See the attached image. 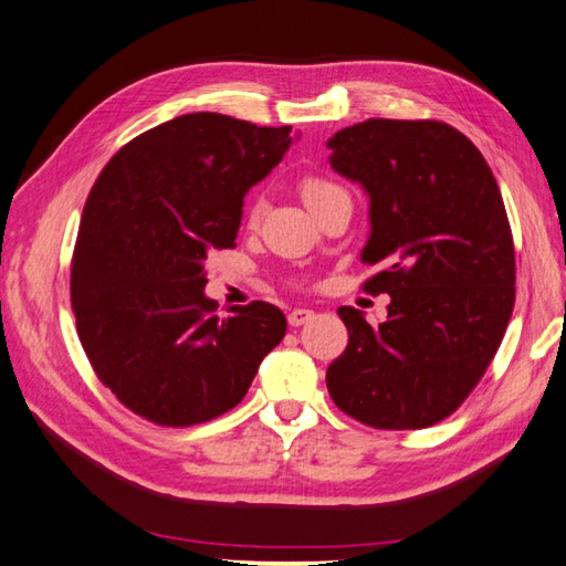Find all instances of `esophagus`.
Segmentation results:
<instances>
[{
    "mask_svg": "<svg viewBox=\"0 0 566 566\" xmlns=\"http://www.w3.org/2000/svg\"><path fill=\"white\" fill-rule=\"evenodd\" d=\"M313 311L311 308H294L292 313H289V325L292 327H298V325H304V323H308V321H313Z\"/></svg>",
    "mask_w": 566,
    "mask_h": 566,
    "instance_id": "obj_1",
    "label": "esophagus"
}]
</instances>
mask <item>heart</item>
Returning a JSON list of instances; mask_svg holds the SVG:
<instances>
[{
  "mask_svg": "<svg viewBox=\"0 0 566 566\" xmlns=\"http://www.w3.org/2000/svg\"><path fill=\"white\" fill-rule=\"evenodd\" d=\"M337 192H345V190L339 188L337 182H333V180H325V178H306V180H301V195H304V200H306L311 212H313L315 207H321L325 200H331V197L337 195ZM262 212H265V202L255 200L251 205V209H248V221L258 223Z\"/></svg>",
  "mask_w": 566,
  "mask_h": 566,
  "instance_id": "1",
  "label": "heart"
}]
</instances>
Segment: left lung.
<instances>
[{
	"label": "left lung",
	"instance_id": "left-lung-1",
	"mask_svg": "<svg viewBox=\"0 0 566 566\" xmlns=\"http://www.w3.org/2000/svg\"><path fill=\"white\" fill-rule=\"evenodd\" d=\"M331 166L369 195L364 284L390 294L384 323L343 306L347 349L327 390L376 429H424L455 412L502 345L516 298L514 239L480 149L437 120H371L327 139Z\"/></svg>",
	"mask_w": 566,
	"mask_h": 566
}]
</instances>
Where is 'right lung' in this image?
Here are the masks:
<instances>
[{"label": "right lung", "mask_w": 566, "mask_h": 566, "mask_svg": "<svg viewBox=\"0 0 566 566\" xmlns=\"http://www.w3.org/2000/svg\"><path fill=\"white\" fill-rule=\"evenodd\" d=\"M292 142L289 125L190 113L101 170L74 245L72 308L101 384L135 415L190 427L229 412L282 343L286 318L265 301L219 318L205 260L233 248L245 192Z\"/></svg>", "instance_id": "obj_1"}]
</instances>
